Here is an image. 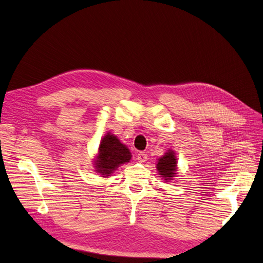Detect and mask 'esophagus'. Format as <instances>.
<instances>
[{
  "label": "esophagus",
  "mask_w": 263,
  "mask_h": 263,
  "mask_svg": "<svg viewBox=\"0 0 263 263\" xmlns=\"http://www.w3.org/2000/svg\"><path fill=\"white\" fill-rule=\"evenodd\" d=\"M137 160L141 163H144L147 160V154L146 153H139L137 155Z\"/></svg>",
  "instance_id": "1"
}]
</instances>
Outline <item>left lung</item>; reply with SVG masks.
<instances>
[{
    "label": "left lung",
    "mask_w": 263,
    "mask_h": 263,
    "mask_svg": "<svg viewBox=\"0 0 263 263\" xmlns=\"http://www.w3.org/2000/svg\"><path fill=\"white\" fill-rule=\"evenodd\" d=\"M157 170L159 171V174L162 178H164L165 181L172 180V178L176 176L177 159L173 151L169 150L163 157L159 159L157 163Z\"/></svg>",
    "instance_id": "8db88e82"
}]
</instances>
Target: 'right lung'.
I'll return each mask as SVG.
<instances>
[{"instance_id": "1", "label": "right lung", "mask_w": 263, "mask_h": 263, "mask_svg": "<svg viewBox=\"0 0 263 263\" xmlns=\"http://www.w3.org/2000/svg\"><path fill=\"white\" fill-rule=\"evenodd\" d=\"M130 151L114 135L107 134L101 140L95 168L103 176H109L119 165L130 160Z\"/></svg>"}]
</instances>
